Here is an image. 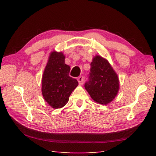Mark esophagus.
Wrapping results in <instances>:
<instances>
[{
	"label": "esophagus",
	"instance_id": "obj_1",
	"mask_svg": "<svg viewBox=\"0 0 156 156\" xmlns=\"http://www.w3.org/2000/svg\"><path fill=\"white\" fill-rule=\"evenodd\" d=\"M84 78L83 76H80V77L78 78V81L79 84H83L84 83Z\"/></svg>",
	"mask_w": 156,
	"mask_h": 156
}]
</instances>
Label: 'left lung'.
<instances>
[{
    "label": "left lung",
    "instance_id": "left-lung-1",
    "mask_svg": "<svg viewBox=\"0 0 156 156\" xmlns=\"http://www.w3.org/2000/svg\"><path fill=\"white\" fill-rule=\"evenodd\" d=\"M84 87L95 102L107 105L118 94L119 80L109 62L96 56L91 63L88 80L84 84Z\"/></svg>",
    "mask_w": 156,
    "mask_h": 156
}]
</instances>
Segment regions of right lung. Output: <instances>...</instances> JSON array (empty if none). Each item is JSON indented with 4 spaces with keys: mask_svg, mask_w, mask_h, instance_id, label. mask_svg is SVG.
I'll return each instance as SVG.
<instances>
[{
    "mask_svg": "<svg viewBox=\"0 0 156 156\" xmlns=\"http://www.w3.org/2000/svg\"><path fill=\"white\" fill-rule=\"evenodd\" d=\"M65 58L62 52H51L42 79L43 96L54 109L65 106L78 85L77 80L69 75L70 67L65 64Z\"/></svg>",
    "mask_w": 156,
    "mask_h": 156,
    "instance_id": "1",
    "label": "right lung"
}]
</instances>
